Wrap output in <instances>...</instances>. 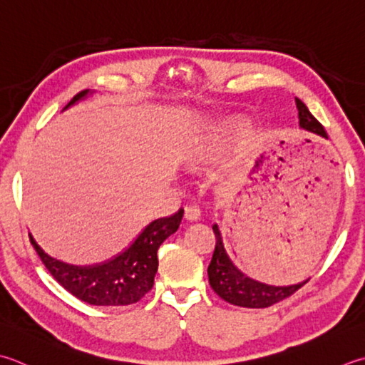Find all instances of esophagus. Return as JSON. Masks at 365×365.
Masks as SVG:
<instances>
[{
	"instance_id": "1",
	"label": "esophagus",
	"mask_w": 365,
	"mask_h": 365,
	"mask_svg": "<svg viewBox=\"0 0 365 365\" xmlns=\"http://www.w3.org/2000/svg\"><path fill=\"white\" fill-rule=\"evenodd\" d=\"M199 207L196 204H187L183 207V217L188 221H196L199 218Z\"/></svg>"
}]
</instances>
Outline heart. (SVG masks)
Returning a JSON list of instances; mask_svg holds the SVG:
<instances>
[{
    "mask_svg": "<svg viewBox=\"0 0 365 365\" xmlns=\"http://www.w3.org/2000/svg\"><path fill=\"white\" fill-rule=\"evenodd\" d=\"M221 145V140L217 138V135H212V138H205V139H199L195 142V145L191 148V155L190 160L191 161H202L207 160L212 153H215L218 147Z\"/></svg>",
    "mask_w": 365,
    "mask_h": 365,
    "instance_id": "b5f03b06",
    "label": "heart"
}]
</instances>
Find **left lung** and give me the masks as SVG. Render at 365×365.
<instances>
[{
	"instance_id": "left-lung-1",
	"label": "left lung",
	"mask_w": 365,
	"mask_h": 365,
	"mask_svg": "<svg viewBox=\"0 0 365 365\" xmlns=\"http://www.w3.org/2000/svg\"><path fill=\"white\" fill-rule=\"evenodd\" d=\"M296 106L299 110V125H301V128L327 138V133L324 131L323 125L312 115L310 110L307 109V106L299 98H296ZM212 227L213 232H215L217 244L215 250H213V256L209 264V269H207V274H209V283L212 289L223 301L232 305L247 307V309H266V307L288 299L309 282L305 280L299 284H291V287H270V284L252 280V278L242 274L230 259V256H227L223 247L218 226L213 225Z\"/></svg>"
}]
</instances>
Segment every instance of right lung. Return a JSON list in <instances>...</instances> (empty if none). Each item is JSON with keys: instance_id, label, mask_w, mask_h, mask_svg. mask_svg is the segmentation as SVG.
<instances>
[{"instance_id": "add662e5", "label": "right lung", "mask_w": 365, "mask_h": 365, "mask_svg": "<svg viewBox=\"0 0 365 365\" xmlns=\"http://www.w3.org/2000/svg\"><path fill=\"white\" fill-rule=\"evenodd\" d=\"M87 93L88 90L77 93L66 107ZM182 217L183 209H178L174 215L152 221L130 248L98 266H69L47 256L36 244L31 234L30 240L50 275L77 299L90 305H130L140 301L152 289L155 274L158 270L156 253L163 242L178 230Z\"/></svg>"}]
</instances>
